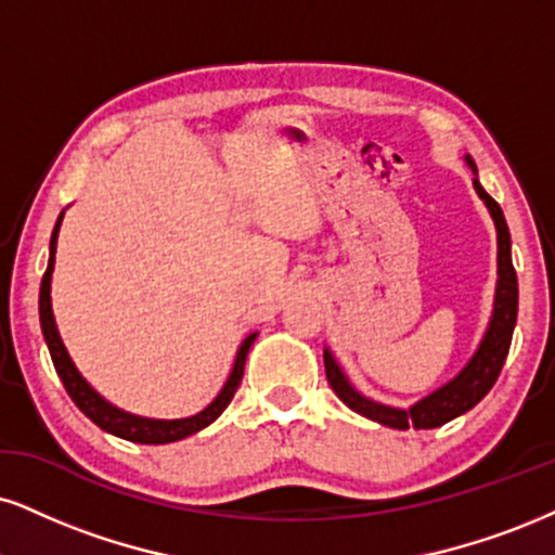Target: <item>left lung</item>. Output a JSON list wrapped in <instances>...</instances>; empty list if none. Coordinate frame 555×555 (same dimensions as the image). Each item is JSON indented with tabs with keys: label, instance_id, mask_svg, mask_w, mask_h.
<instances>
[{
	"label": "left lung",
	"instance_id": "8db88e82",
	"mask_svg": "<svg viewBox=\"0 0 555 555\" xmlns=\"http://www.w3.org/2000/svg\"><path fill=\"white\" fill-rule=\"evenodd\" d=\"M466 164L474 172V190L481 197L483 205L489 208L491 221L496 229V291H494V309H491V319L483 332L481 341H478L476 352L470 354L466 365L461 367V373L448 383H442L440 388H435L433 393L422 396L420 401H414L412 406H388V403L373 401L367 396H362L358 388L352 386L347 378L341 365L334 358L330 347H324V367L326 378L334 393L339 396L352 412H358L365 420H373L383 424V427L391 429H435L442 427L444 422L455 420V416L466 414L468 409H474L478 401L483 399L494 386L499 373H502L504 360H507L509 345H512V332L517 324V272L512 264V238L507 221H504L502 208L491 197L487 190L478 182V169L470 156H466Z\"/></svg>",
	"mask_w": 555,
	"mask_h": 555
}]
</instances>
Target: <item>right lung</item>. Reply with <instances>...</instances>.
Listing matches in <instances>:
<instances>
[{"mask_svg":"<svg viewBox=\"0 0 555 555\" xmlns=\"http://www.w3.org/2000/svg\"><path fill=\"white\" fill-rule=\"evenodd\" d=\"M66 210H61L56 225H53V234H51V251H48V267H46V275L43 283H40V300H38V309H40V330H43L48 352H51L53 367H56L61 383H64L66 393L72 396V401L77 403L79 412L89 416L100 429L111 433L115 437H122V440H131V442H141V444H167V442H177L184 440V437L201 433V429L214 424L218 416L223 414V409L229 406L231 399H234L238 383H242L244 375V362L246 354H249V347L255 345L257 332H251L249 337L242 341V347L236 350V360L234 367H231L229 378H225L223 388L218 391V396L203 412H197L193 416H182V420H152V416H139L131 412H122V409L115 406L94 391L89 386L85 375L77 371L74 365L72 354H68L64 339H61L59 326H56V317H53V306H51V278H53V264H56V244H59V231H61V221H64Z\"/></svg>","mask_w":555,"mask_h":555,"instance_id":"add662e5","label":"right lung"}]
</instances>
